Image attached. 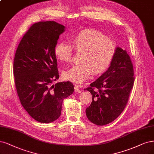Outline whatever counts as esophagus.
<instances>
[{
	"mask_svg": "<svg viewBox=\"0 0 154 154\" xmlns=\"http://www.w3.org/2000/svg\"><path fill=\"white\" fill-rule=\"evenodd\" d=\"M75 92H77V93H79V92H82L81 88H79V85H76L75 87Z\"/></svg>",
	"mask_w": 154,
	"mask_h": 154,
	"instance_id": "1",
	"label": "esophagus"
}]
</instances>
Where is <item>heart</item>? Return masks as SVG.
Wrapping results in <instances>:
<instances>
[{
    "instance_id": "obj_1",
    "label": "heart",
    "mask_w": 154,
    "mask_h": 154,
    "mask_svg": "<svg viewBox=\"0 0 154 154\" xmlns=\"http://www.w3.org/2000/svg\"><path fill=\"white\" fill-rule=\"evenodd\" d=\"M72 46L64 42L58 43L54 48L57 59L63 62L72 60L73 49L82 54L79 62L65 70L62 76L67 81L81 84L91 76L99 75L108 70L116 54V47L113 41L94 30H83L72 37Z\"/></svg>"
}]
</instances>
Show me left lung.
Here are the masks:
<instances>
[{"label": "left lung", "mask_w": 154, "mask_h": 154, "mask_svg": "<svg viewBox=\"0 0 154 154\" xmlns=\"http://www.w3.org/2000/svg\"><path fill=\"white\" fill-rule=\"evenodd\" d=\"M133 66L129 55L126 50L116 47L108 70L86 88L92 95V101L85 111L92 123L106 125L122 113L133 87Z\"/></svg>", "instance_id": "1"}]
</instances>
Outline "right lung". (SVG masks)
<instances>
[{"mask_svg":"<svg viewBox=\"0 0 154 154\" xmlns=\"http://www.w3.org/2000/svg\"><path fill=\"white\" fill-rule=\"evenodd\" d=\"M65 29L54 21L35 23L23 35L15 54L13 72L20 103L41 123L59 119L63 100L75 91L70 82L52 85L59 78L54 48Z\"/></svg>","mask_w":154,"mask_h":154,"instance_id":"right-lung-1","label":"right lung"}]
</instances>
